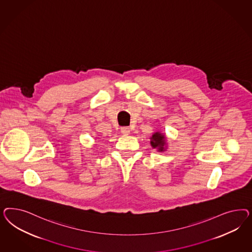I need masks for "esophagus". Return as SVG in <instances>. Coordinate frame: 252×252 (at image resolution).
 Returning a JSON list of instances; mask_svg holds the SVG:
<instances>
[{
    "mask_svg": "<svg viewBox=\"0 0 252 252\" xmlns=\"http://www.w3.org/2000/svg\"><path fill=\"white\" fill-rule=\"evenodd\" d=\"M130 130L129 127H127V126H124V127H122L121 128V133H122L123 135H128L130 133Z\"/></svg>",
    "mask_w": 252,
    "mask_h": 252,
    "instance_id": "34e87169",
    "label": "esophagus"
}]
</instances>
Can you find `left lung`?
I'll return each mask as SVG.
<instances>
[{"mask_svg": "<svg viewBox=\"0 0 252 252\" xmlns=\"http://www.w3.org/2000/svg\"><path fill=\"white\" fill-rule=\"evenodd\" d=\"M151 138V146L153 149H156L157 152L163 153L167 149V137L165 133H161L160 131H155Z\"/></svg>", "mask_w": 252, "mask_h": 252, "instance_id": "obj_1", "label": "left lung"}]
</instances>
